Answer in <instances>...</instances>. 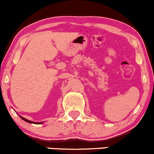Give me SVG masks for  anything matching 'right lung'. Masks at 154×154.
<instances>
[{
  "mask_svg": "<svg viewBox=\"0 0 154 154\" xmlns=\"http://www.w3.org/2000/svg\"><path fill=\"white\" fill-rule=\"evenodd\" d=\"M20 116V115H19ZM20 117H21V119H22L23 120H24L25 122H28V123H33V124H37V125H40V124H42V123H43V122H33V121H31V120H27V119H26V118H24V117H23L22 116H20Z\"/></svg>",
  "mask_w": 154,
  "mask_h": 154,
  "instance_id": "obj_1",
  "label": "right lung"
}]
</instances>
